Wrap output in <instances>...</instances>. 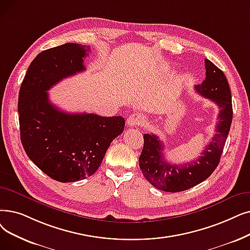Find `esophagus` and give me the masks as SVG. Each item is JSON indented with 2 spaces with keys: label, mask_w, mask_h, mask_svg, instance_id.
Listing matches in <instances>:
<instances>
[{
  "label": "esophagus",
  "mask_w": 250,
  "mask_h": 250,
  "mask_svg": "<svg viewBox=\"0 0 250 250\" xmlns=\"http://www.w3.org/2000/svg\"><path fill=\"white\" fill-rule=\"evenodd\" d=\"M145 123V117L140 113H133L126 119V125L128 126H139Z\"/></svg>",
  "instance_id": "1"
}]
</instances>
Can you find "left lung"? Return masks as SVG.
<instances>
[{
  "label": "left lung",
  "instance_id": "8db88e82",
  "mask_svg": "<svg viewBox=\"0 0 250 250\" xmlns=\"http://www.w3.org/2000/svg\"><path fill=\"white\" fill-rule=\"evenodd\" d=\"M204 62L205 80L195 85V90L220 108L216 134L206 145L201 156L184 165H170L164 156V143L156 135L145 134L139 158L140 168L145 179L159 190L172 193L188 190L208 179L220 162L232 124V96L224 72L208 59Z\"/></svg>",
  "mask_w": 250,
  "mask_h": 250
}]
</instances>
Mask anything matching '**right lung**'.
I'll return each mask as SVG.
<instances>
[{"label":"right lung","mask_w":250,"mask_h":250,"mask_svg":"<svg viewBox=\"0 0 250 250\" xmlns=\"http://www.w3.org/2000/svg\"><path fill=\"white\" fill-rule=\"evenodd\" d=\"M90 51V47L66 42L41 52L19 91L21 143L42 171L61 183L92 176L125 128L123 116L68 113L49 101L47 91L54 84L85 69L83 58Z\"/></svg>","instance_id":"add662e5"}]
</instances>
